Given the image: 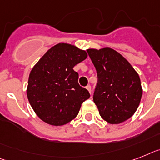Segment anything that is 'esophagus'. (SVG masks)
<instances>
[{
    "instance_id": "1",
    "label": "esophagus",
    "mask_w": 160,
    "mask_h": 160,
    "mask_svg": "<svg viewBox=\"0 0 160 160\" xmlns=\"http://www.w3.org/2000/svg\"><path fill=\"white\" fill-rule=\"evenodd\" d=\"M86 88H87V90H88V92H89L90 94L92 95V88H91V86L88 85L87 87H86Z\"/></svg>"
}]
</instances>
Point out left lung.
I'll use <instances>...</instances> for the list:
<instances>
[{
	"instance_id": "left-lung-1",
	"label": "left lung",
	"mask_w": 160,
	"mask_h": 160,
	"mask_svg": "<svg viewBox=\"0 0 160 160\" xmlns=\"http://www.w3.org/2000/svg\"><path fill=\"white\" fill-rule=\"evenodd\" d=\"M87 51L98 77L93 101L100 115L110 124L125 122L137 111L142 99L139 75L113 49L91 48Z\"/></svg>"
}]
</instances>
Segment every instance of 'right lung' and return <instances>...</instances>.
<instances>
[{
  "label": "right lung",
  "mask_w": 160,
  "mask_h": 160,
  "mask_svg": "<svg viewBox=\"0 0 160 160\" xmlns=\"http://www.w3.org/2000/svg\"><path fill=\"white\" fill-rule=\"evenodd\" d=\"M88 57L85 51L58 43L43 55L29 73L27 96L36 114L52 126H63L78 115L88 91L78 84L73 67Z\"/></svg>",
  "instance_id": "right-lung-1"
}]
</instances>
